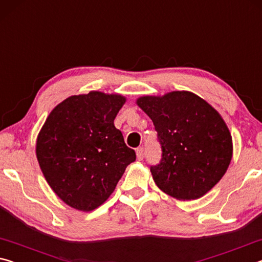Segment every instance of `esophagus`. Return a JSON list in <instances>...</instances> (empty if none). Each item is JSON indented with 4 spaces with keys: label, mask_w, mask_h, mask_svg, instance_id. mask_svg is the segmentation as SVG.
<instances>
[{
    "label": "esophagus",
    "mask_w": 262,
    "mask_h": 262,
    "mask_svg": "<svg viewBox=\"0 0 262 262\" xmlns=\"http://www.w3.org/2000/svg\"><path fill=\"white\" fill-rule=\"evenodd\" d=\"M143 155H144L143 148L140 147V148L136 149V156H137V159H139V161H142V159H143Z\"/></svg>",
    "instance_id": "obj_1"
}]
</instances>
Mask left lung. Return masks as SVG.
Returning a JSON list of instances; mask_svg holds the SVG:
<instances>
[{"mask_svg": "<svg viewBox=\"0 0 262 262\" xmlns=\"http://www.w3.org/2000/svg\"><path fill=\"white\" fill-rule=\"evenodd\" d=\"M136 104L151 119L162 159L154 181L178 200H196L214 187L232 158V137L221 114L189 91L144 96Z\"/></svg>", "mask_w": 262, "mask_h": 262, "instance_id": "obj_1", "label": "left lung"}]
</instances>
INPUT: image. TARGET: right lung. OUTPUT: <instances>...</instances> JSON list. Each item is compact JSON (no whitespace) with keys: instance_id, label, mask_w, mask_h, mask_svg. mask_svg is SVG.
I'll list each match as a JSON object with an SVG mask.
<instances>
[{"instance_id":"obj_1","label":"right lung","mask_w":262,"mask_h":262,"mask_svg":"<svg viewBox=\"0 0 262 262\" xmlns=\"http://www.w3.org/2000/svg\"><path fill=\"white\" fill-rule=\"evenodd\" d=\"M126 98L90 91L53 108L39 132L35 154L48 185L74 209L91 211L107 200L136 159L114 119Z\"/></svg>"}]
</instances>
